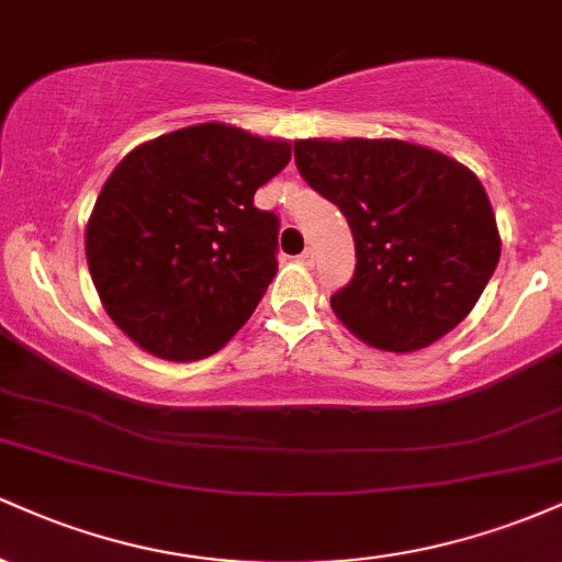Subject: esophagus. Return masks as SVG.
<instances>
[{
	"label": "esophagus",
	"mask_w": 562,
	"mask_h": 562,
	"mask_svg": "<svg viewBox=\"0 0 562 562\" xmlns=\"http://www.w3.org/2000/svg\"><path fill=\"white\" fill-rule=\"evenodd\" d=\"M299 261L303 263V267H314V250L312 248L303 250V254L299 256Z\"/></svg>",
	"instance_id": "obj_1"
}]
</instances>
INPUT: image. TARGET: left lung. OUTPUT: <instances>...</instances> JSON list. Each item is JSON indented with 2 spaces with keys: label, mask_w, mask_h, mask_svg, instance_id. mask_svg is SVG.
<instances>
[{
  "label": "left lung",
  "mask_w": 562,
  "mask_h": 562,
  "mask_svg": "<svg viewBox=\"0 0 562 562\" xmlns=\"http://www.w3.org/2000/svg\"><path fill=\"white\" fill-rule=\"evenodd\" d=\"M293 153L351 227L357 269L330 306L362 344L420 351L473 312L502 240L468 166L404 139H295Z\"/></svg>",
  "instance_id": "1"
}]
</instances>
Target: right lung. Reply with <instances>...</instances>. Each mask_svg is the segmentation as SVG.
<instances>
[{"label":"right lung","mask_w":562,"mask_h":562,"mask_svg":"<svg viewBox=\"0 0 562 562\" xmlns=\"http://www.w3.org/2000/svg\"><path fill=\"white\" fill-rule=\"evenodd\" d=\"M288 160V139L209 121L142 142L111 171L83 248L102 308L142 351L195 362L250 319L280 229L254 195Z\"/></svg>","instance_id":"obj_1"}]
</instances>
